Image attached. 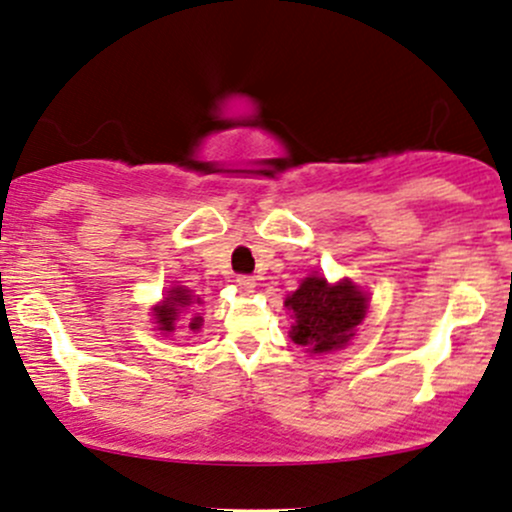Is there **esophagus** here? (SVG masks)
<instances>
[{"instance_id": "34e87169", "label": "esophagus", "mask_w": 512, "mask_h": 512, "mask_svg": "<svg viewBox=\"0 0 512 512\" xmlns=\"http://www.w3.org/2000/svg\"><path fill=\"white\" fill-rule=\"evenodd\" d=\"M235 282H238V287L242 289V292H255V287H257V282H255V277H250V274H240L238 279H235Z\"/></svg>"}]
</instances>
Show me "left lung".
Masks as SVG:
<instances>
[{
    "label": "left lung",
    "mask_w": 512,
    "mask_h": 512,
    "mask_svg": "<svg viewBox=\"0 0 512 512\" xmlns=\"http://www.w3.org/2000/svg\"><path fill=\"white\" fill-rule=\"evenodd\" d=\"M284 304L294 311L292 341L311 353H331L355 336V326L365 319L368 297L351 279L328 284L324 277L311 274Z\"/></svg>",
    "instance_id": "left-lung-1"
}]
</instances>
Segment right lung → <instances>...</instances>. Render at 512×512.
<instances>
[{"label":"right lung","mask_w":512,"mask_h":512,"mask_svg":"<svg viewBox=\"0 0 512 512\" xmlns=\"http://www.w3.org/2000/svg\"><path fill=\"white\" fill-rule=\"evenodd\" d=\"M198 304H201V299L193 297L191 289L171 287L169 294L164 297V301L154 306V319H157V328L161 333H174L176 321L184 319L186 314H193ZM188 321H191L188 328H191V331H198V326H201V316H193V319H188Z\"/></svg>","instance_id":"add662e5"}]
</instances>
